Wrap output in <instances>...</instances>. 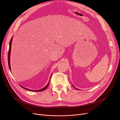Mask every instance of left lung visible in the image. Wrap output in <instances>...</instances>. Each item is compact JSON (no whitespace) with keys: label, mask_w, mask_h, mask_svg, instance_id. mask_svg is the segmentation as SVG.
Here are the masks:
<instances>
[{"label":"left lung","mask_w":120,"mask_h":120,"mask_svg":"<svg viewBox=\"0 0 120 120\" xmlns=\"http://www.w3.org/2000/svg\"><path fill=\"white\" fill-rule=\"evenodd\" d=\"M72 86H74V88H75V89H77V90H79V89H77V88H75V86H73V85H72Z\"/></svg>","instance_id":"obj_1"}]
</instances>
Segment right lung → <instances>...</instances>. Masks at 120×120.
<instances>
[{
  "label": "right lung",
  "instance_id": "obj_1",
  "mask_svg": "<svg viewBox=\"0 0 120 120\" xmlns=\"http://www.w3.org/2000/svg\"><path fill=\"white\" fill-rule=\"evenodd\" d=\"M12 39H13V37L11 38V39L10 40V42H9V51H8V67H9V70L10 71H11V68H10V52H11V43H12ZM51 75L50 77V79H51ZM50 80H49V82L48 83L47 85L45 86L44 87V88L41 89V90H30V89H27V88H24V87H23L22 86H21L20 85V86L21 87V88H22L23 89H25V90H29V91H34V92H39V91H43V90H45L49 85V82H50Z\"/></svg>",
  "mask_w": 120,
  "mask_h": 120
}]
</instances>
